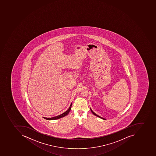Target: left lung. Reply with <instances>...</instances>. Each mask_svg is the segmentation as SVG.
Listing matches in <instances>:
<instances>
[{
	"mask_svg": "<svg viewBox=\"0 0 156 156\" xmlns=\"http://www.w3.org/2000/svg\"><path fill=\"white\" fill-rule=\"evenodd\" d=\"M90 109H91V112H92V113L94 115H95V116H97V117H99L100 118L102 119H105L103 118L102 117H100V116H98V115H97V114L95 113H94V112L93 111V110L91 109V108H90Z\"/></svg>",
	"mask_w": 156,
	"mask_h": 156,
	"instance_id": "left-lung-1",
	"label": "left lung"
}]
</instances>
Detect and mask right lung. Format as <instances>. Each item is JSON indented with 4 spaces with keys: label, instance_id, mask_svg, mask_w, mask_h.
I'll use <instances>...</instances> for the list:
<instances>
[{
    "label": "right lung",
    "instance_id": "right-lung-1",
    "mask_svg": "<svg viewBox=\"0 0 156 156\" xmlns=\"http://www.w3.org/2000/svg\"><path fill=\"white\" fill-rule=\"evenodd\" d=\"M72 103H71V105L69 106V108H68V110H66L65 112H64L63 113L60 114V115H58V116H56V117H54L52 118H45L44 117V118L45 119L47 120H55V119H58L62 118L64 116H66V115H67L68 114L69 112L71 110V108H72Z\"/></svg>",
    "mask_w": 156,
    "mask_h": 156
}]
</instances>
